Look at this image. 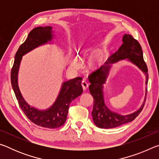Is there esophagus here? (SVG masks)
Returning <instances> with one entry per match:
<instances>
[{
    "label": "esophagus",
    "instance_id": "34e87169",
    "mask_svg": "<svg viewBox=\"0 0 159 159\" xmlns=\"http://www.w3.org/2000/svg\"><path fill=\"white\" fill-rule=\"evenodd\" d=\"M81 84H82L83 90H86V89H87L88 87V82L86 81V80H85V79H83V80H82Z\"/></svg>",
    "mask_w": 159,
    "mask_h": 159
}]
</instances>
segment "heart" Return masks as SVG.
I'll list each match as a JSON object with an SVG mask.
<instances>
[{
  "label": "heart",
  "instance_id": "obj_1",
  "mask_svg": "<svg viewBox=\"0 0 159 159\" xmlns=\"http://www.w3.org/2000/svg\"><path fill=\"white\" fill-rule=\"evenodd\" d=\"M71 65L75 67V68H79L80 66V62L76 60V59H74V60L71 61Z\"/></svg>",
  "mask_w": 159,
  "mask_h": 159
}]
</instances>
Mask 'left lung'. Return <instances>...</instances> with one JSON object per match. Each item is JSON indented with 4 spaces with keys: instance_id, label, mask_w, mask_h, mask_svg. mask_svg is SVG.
Listing matches in <instances>:
<instances>
[{
    "instance_id": "1",
    "label": "left lung",
    "mask_w": 159,
    "mask_h": 159,
    "mask_svg": "<svg viewBox=\"0 0 159 159\" xmlns=\"http://www.w3.org/2000/svg\"><path fill=\"white\" fill-rule=\"evenodd\" d=\"M126 58L144 72L146 75V84L147 85L149 74L147 66L143 58L142 47L139 43L130 34H125L123 36L121 46L114 53L111 54L105 64L88 75V79L90 83L89 90L93 97L94 101L92 111L93 119L94 123L100 128H113L133 121L140 114L144 106L145 102L142 104L140 109L133 114L122 116L110 111L104 104L102 88L103 84L105 83L110 64Z\"/></svg>"
}]
</instances>
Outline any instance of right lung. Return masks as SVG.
I'll list each match as a JSON object with an SVG mask.
<instances>
[{
  "label": "right lung",
  "instance_id": "obj_1",
  "mask_svg": "<svg viewBox=\"0 0 159 159\" xmlns=\"http://www.w3.org/2000/svg\"><path fill=\"white\" fill-rule=\"evenodd\" d=\"M51 30L52 27L50 26H39L30 31L26 41L20 45L15 54L10 79L19 106L26 117L34 124L41 127L57 128L63 125L65 123L70 103L83 93L82 78L76 77L64 82L57 100L53 106L46 111H39L29 106L21 96L17 84L18 70L22 55L39 45L46 43L48 41H50L52 39Z\"/></svg>",
  "mask_w": 159,
  "mask_h": 159
}]
</instances>
